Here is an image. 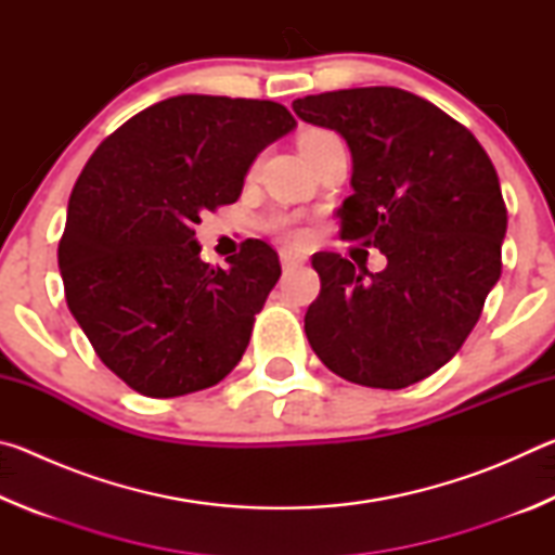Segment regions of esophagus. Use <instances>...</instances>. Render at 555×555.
Here are the masks:
<instances>
[{
  "label": "esophagus",
  "mask_w": 555,
  "mask_h": 555,
  "mask_svg": "<svg viewBox=\"0 0 555 555\" xmlns=\"http://www.w3.org/2000/svg\"><path fill=\"white\" fill-rule=\"evenodd\" d=\"M279 257H281V267H284L286 271H294V269L306 264V259L296 255V251H291V249H281Z\"/></svg>",
  "instance_id": "1"
}]
</instances>
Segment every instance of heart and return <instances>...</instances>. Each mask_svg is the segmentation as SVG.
<instances>
[{
	"label": "heart",
	"mask_w": 555,
	"mask_h": 555,
	"mask_svg": "<svg viewBox=\"0 0 555 555\" xmlns=\"http://www.w3.org/2000/svg\"><path fill=\"white\" fill-rule=\"evenodd\" d=\"M331 137H335L333 131H325V129H311V131H306L304 137H300V142H298V146H300V152H308V149L311 146H315L318 142H323V139H331ZM276 228L286 234V237L291 240V242H304L306 240V230L304 228H298V224H294V222H288V220H281Z\"/></svg>",
	"instance_id": "heart-1"
}]
</instances>
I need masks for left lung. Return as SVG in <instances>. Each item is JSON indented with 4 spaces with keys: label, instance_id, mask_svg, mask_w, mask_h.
Wrapping results in <instances>:
<instances>
[{
    "label": "left lung",
    "instance_id": "obj_1",
    "mask_svg": "<svg viewBox=\"0 0 555 555\" xmlns=\"http://www.w3.org/2000/svg\"><path fill=\"white\" fill-rule=\"evenodd\" d=\"M294 112L350 146L340 240L387 257L370 274L337 251L313 255L321 294L306 313L308 343L362 387L430 377L463 347L502 274L506 205L490 156L467 127L399 88L321 92Z\"/></svg>",
    "mask_w": 555,
    "mask_h": 555
}]
</instances>
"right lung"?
<instances>
[{"mask_svg": "<svg viewBox=\"0 0 555 555\" xmlns=\"http://www.w3.org/2000/svg\"><path fill=\"white\" fill-rule=\"evenodd\" d=\"M296 127L271 100L178 95L127 119L75 181L59 267L70 313L105 367L171 399L228 377L281 276L244 240L230 269L198 257L201 212L240 198L257 154Z\"/></svg>", "mask_w": 555, "mask_h": 555, "instance_id": "1", "label": "right lung"}]
</instances>
